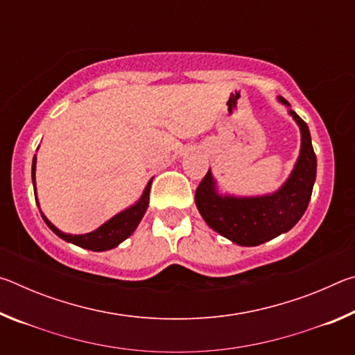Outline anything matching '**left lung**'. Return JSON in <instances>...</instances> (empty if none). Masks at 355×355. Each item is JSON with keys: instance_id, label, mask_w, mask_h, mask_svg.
Masks as SVG:
<instances>
[{"instance_id": "1", "label": "left lung", "mask_w": 355, "mask_h": 355, "mask_svg": "<svg viewBox=\"0 0 355 355\" xmlns=\"http://www.w3.org/2000/svg\"><path fill=\"white\" fill-rule=\"evenodd\" d=\"M288 107L300 131V148L290 175L279 189L261 196H235L222 192L211 169L196 191V205L203 220L232 243L254 248L290 232L309 207L316 178V155L307 123Z\"/></svg>"}]
</instances>
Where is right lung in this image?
<instances>
[{
    "instance_id": "1",
    "label": "right lung",
    "mask_w": 355,
    "mask_h": 355,
    "mask_svg": "<svg viewBox=\"0 0 355 355\" xmlns=\"http://www.w3.org/2000/svg\"><path fill=\"white\" fill-rule=\"evenodd\" d=\"M35 164H37V156L34 155L31 177H33L34 194L37 196V189H35ZM152 182H153V178L147 183V186L142 191L141 197L133 203V205H130L125 209H122L120 213H117L116 216H112L111 219H107L105 224H101L98 228H95L94 232L83 233V235H71V233H64L59 230L56 225H53L40 209L42 219L45 220V224L48 227H50V230L53 233H56V235L61 239H64V241L75 244V245H78V248L94 250V252L111 250L114 248H117L120 243H123L125 239L133 235L137 225H139V222L142 220L144 214H146L147 208H148L150 186H152ZM35 203H37V207L40 208L37 197H35Z\"/></svg>"
}]
</instances>
